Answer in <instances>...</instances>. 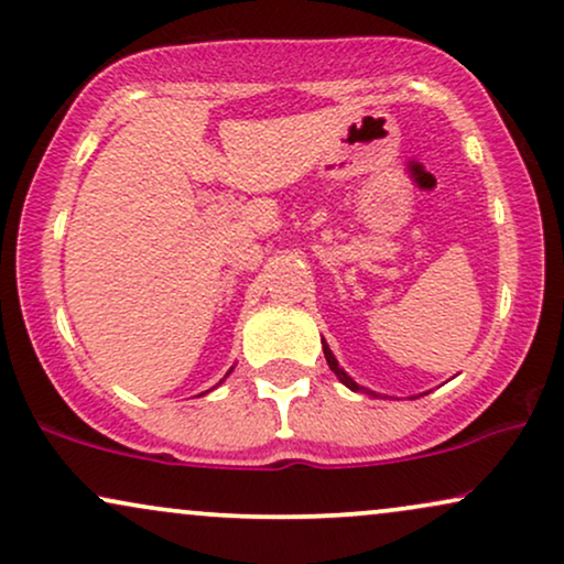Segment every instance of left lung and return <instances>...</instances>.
I'll return each mask as SVG.
<instances>
[{
    "instance_id": "left-lung-1",
    "label": "left lung",
    "mask_w": 564,
    "mask_h": 564,
    "mask_svg": "<svg viewBox=\"0 0 564 564\" xmlns=\"http://www.w3.org/2000/svg\"><path fill=\"white\" fill-rule=\"evenodd\" d=\"M323 355H325V362H328V368L336 372V378H338V381H341L344 386H347V389H351V391H362V393H370V397H378L376 391L365 389V386H359V383L355 381V378L347 376V370H344L341 365H338V359L334 357V351H330V347H328V344H325V341H323Z\"/></svg>"
}]
</instances>
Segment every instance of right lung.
Listing matches in <instances>:
<instances>
[{
	"label": "right lung",
	"mask_w": 564,
	"mask_h": 564,
	"mask_svg": "<svg viewBox=\"0 0 564 564\" xmlns=\"http://www.w3.org/2000/svg\"><path fill=\"white\" fill-rule=\"evenodd\" d=\"M228 372H230V370H228Z\"/></svg>",
	"instance_id": "1"
}]
</instances>
